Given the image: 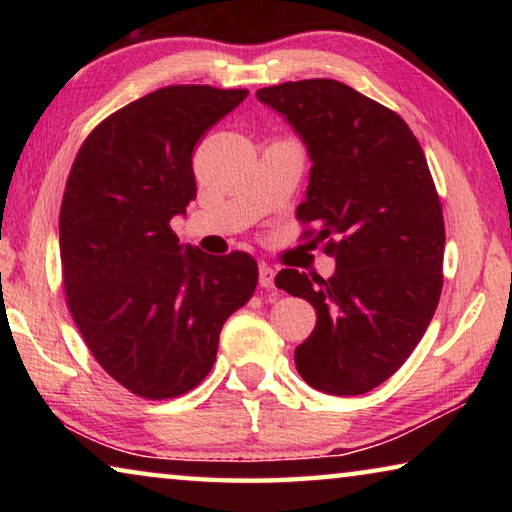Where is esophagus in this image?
Masks as SVG:
<instances>
[{
	"label": "esophagus",
	"instance_id": "1",
	"mask_svg": "<svg viewBox=\"0 0 512 512\" xmlns=\"http://www.w3.org/2000/svg\"><path fill=\"white\" fill-rule=\"evenodd\" d=\"M275 282V271L268 264H259V287L262 289H273Z\"/></svg>",
	"mask_w": 512,
	"mask_h": 512
}]
</instances>
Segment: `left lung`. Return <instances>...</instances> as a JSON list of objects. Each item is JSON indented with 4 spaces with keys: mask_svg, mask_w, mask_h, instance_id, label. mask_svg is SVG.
<instances>
[{
    "mask_svg": "<svg viewBox=\"0 0 512 512\" xmlns=\"http://www.w3.org/2000/svg\"><path fill=\"white\" fill-rule=\"evenodd\" d=\"M257 99L307 146L298 219L316 223L320 241L335 237L332 277H275L316 309L296 368L320 393H368L409 359L443 289L445 223L427 160L400 115L334 79L273 85Z\"/></svg>",
    "mask_w": 512,
    "mask_h": 512,
    "instance_id": "obj_1",
    "label": "left lung"
}]
</instances>
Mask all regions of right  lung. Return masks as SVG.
<instances>
[{
    "label": "right lung",
    "instance_id": "1",
    "mask_svg": "<svg viewBox=\"0 0 512 512\" xmlns=\"http://www.w3.org/2000/svg\"><path fill=\"white\" fill-rule=\"evenodd\" d=\"M246 97L155 90L103 119L69 171L58 225L69 311L99 366L146 400L201 384L223 323L257 287L253 257L183 246L169 225L196 198V142Z\"/></svg>",
    "mask_w": 512,
    "mask_h": 512
}]
</instances>
